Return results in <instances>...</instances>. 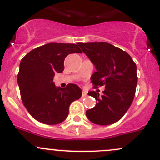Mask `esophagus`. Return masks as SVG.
Here are the masks:
<instances>
[{
    "mask_svg": "<svg viewBox=\"0 0 160 160\" xmlns=\"http://www.w3.org/2000/svg\"><path fill=\"white\" fill-rule=\"evenodd\" d=\"M87 96V92H84V91H83V92H82V97H86Z\"/></svg>",
    "mask_w": 160,
    "mask_h": 160,
    "instance_id": "34e87169",
    "label": "esophagus"
}]
</instances>
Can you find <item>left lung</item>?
<instances>
[{
	"mask_svg": "<svg viewBox=\"0 0 160 160\" xmlns=\"http://www.w3.org/2000/svg\"><path fill=\"white\" fill-rule=\"evenodd\" d=\"M90 58L96 72L91 77L94 88L104 86L102 95L93 91L88 95L97 102L86 111L96 125H107L120 120L132 104L137 83V65L128 53L107 42L78 43Z\"/></svg>",
	"mask_w": 160,
	"mask_h": 160,
	"instance_id": "8db88e82",
	"label": "left lung"
}]
</instances>
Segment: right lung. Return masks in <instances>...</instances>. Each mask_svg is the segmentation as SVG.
<instances>
[{"mask_svg": "<svg viewBox=\"0 0 160 160\" xmlns=\"http://www.w3.org/2000/svg\"><path fill=\"white\" fill-rule=\"evenodd\" d=\"M75 53H82L77 45L51 42L34 49L21 60L17 81L22 102L38 122L61 123L68 117L70 104L81 97L77 85L68 83L61 88L53 83L55 73L63 72L65 58Z\"/></svg>", "mask_w": 160, "mask_h": 160, "instance_id": "add662e5", "label": "right lung"}]
</instances>
